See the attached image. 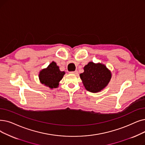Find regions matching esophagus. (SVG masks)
Returning a JSON list of instances; mask_svg holds the SVG:
<instances>
[{
    "mask_svg": "<svg viewBox=\"0 0 145 145\" xmlns=\"http://www.w3.org/2000/svg\"><path fill=\"white\" fill-rule=\"evenodd\" d=\"M70 73H71V74H77L78 73V71H72V72H69Z\"/></svg>",
    "mask_w": 145,
    "mask_h": 145,
    "instance_id": "esophagus-1",
    "label": "esophagus"
}]
</instances>
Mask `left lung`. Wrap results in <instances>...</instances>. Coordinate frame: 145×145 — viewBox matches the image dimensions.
I'll return each instance as SVG.
<instances>
[{"mask_svg": "<svg viewBox=\"0 0 145 145\" xmlns=\"http://www.w3.org/2000/svg\"><path fill=\"white\" fill-rule=\"evenodd\" d=\"M80 77L86 89L95 93L101 91L108 85L111 74L105 65L89 62L84 67V72L80 74Z\"/></svg>", "mask_w": 145, "mask_h": 145, "instance_id": "8db88e82", "label": "left lung"}]
</instances>
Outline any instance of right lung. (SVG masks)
Instances as JSON below:
<instances>
[{"label": "right lung", "mask_w": 145, "mask_h": 145, "mask_svg": "<svg viewBox=\"0 0 145 145\" xmlns=\"http://www.w3.org/2000/svg\"><path fill=\"white\" fill-rule=\"evenodd\" d=\"M65 74V72H61L59 66L53 61L47 68L43 69L40 72L39 78L41 84L52 89L58 87L59 82Z\"/></svg>", "instance_id": "obj_1"}]
</instances>
